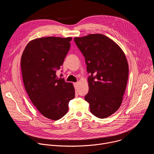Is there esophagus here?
Wrapping results in <instances>:
<instances>
[{"mask_svg":"<svg viewBox=\"0 0 154 154\" xmlns=\"http://www.w3.org/2000/svg\"><path fill=\"white\" fill-rule=\"evenodd\" d=\"M78 82H75V83H74V88L75 89H77V87H78Z\"/></svg>","mask_w":154,"mask_h":154,"instance_id":"esophagus-1","label":"esophagus"}]
</instances>
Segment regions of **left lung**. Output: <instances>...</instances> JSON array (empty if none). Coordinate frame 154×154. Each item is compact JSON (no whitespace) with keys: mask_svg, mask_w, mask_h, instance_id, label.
Instances as JSON below:
<instances>
[{"mask_svg":"<svg viewBox=\"0 0 154 154\" xmlns=\"http://www.w3.org/2000/svg\"><path fill=\"white\" fill-rule=\"evenodd\" d=\"M74 41L85 58L89 91L85 100L91 113L103 119L120 107L127 86L128 64L122 49L102 34L75 37Z\"/></svg>","mask_w":154,"mask_h":154,"instance_id":"obj_1","label":"left lung"}]
</instances>
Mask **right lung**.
Segmentation results:
<instances>
[{
	"label": "right lung",
	"mask_w": 154,
	"mask_h": 154,
	"mask_svg": "<svg viewBox=\"0 0 154 154\" xmlns=\"http://www.w3.org/2000/svg\"><path fill=\"white\" fill-rule=\"evenodd\" d=\"M71 37L48 36L30 41L20 59L25 89L38 110L54 121L67 113L69 101L75 97L73 84L59 79L60 69L70 49Z\"/></svg>",
	"instance_id": "1"
}]
</instances>
